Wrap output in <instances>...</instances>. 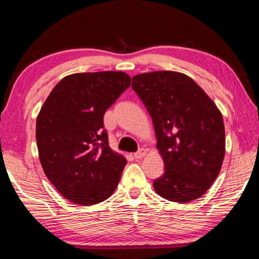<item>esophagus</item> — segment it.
Instances as JSON below:
<instances>
[{"instance_id":"esophagus-1","label":"esophagus","mask_w":259,"mask_h":259,"mask_svg":"<svg viewBox=\"0 0 259 259\" xmlns=\"http://www.w3.org/2000/svg\"><path fill=\"white\" fill-rule=\"evenodd\" d=\"M145 154H146L145 150H143V148H142V150H139L137 153H135V154H134V157H135L136 160H138V159H142V157L145 156Z\"/></svg>"}]
</instances>
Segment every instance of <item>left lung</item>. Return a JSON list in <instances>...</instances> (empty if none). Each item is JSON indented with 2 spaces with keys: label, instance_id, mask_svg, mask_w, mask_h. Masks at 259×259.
Here are the masks:
<instances>
[{
  "label": "left lung",
  "instance_id": "1",
  "mask_svg": "<svg viewBox=\"0 0 259 259\" xmlns=\"http://www.w3.org/2000/svg\"><path fill=\"white\" fill-rule=\"evenodd\" d=\"M133 89L151 114L164 163L155 192L174 202L199 199L216 181L225 156L223 115L190 76L156 71L133 77Z\"/></svg>",
  "mask_w": 259,
  "mask_h": 259
}]
</instances>
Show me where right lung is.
Masks as SVG:
<instances>
[{"instance_id":"add662e5","label":"right lung","mask_w":259,"mask_h":259,"mask_svg":"<svg viewBox=\"0 0 259 259\" xmlns=\"http://www.w3.org/2000/svg\"><path fill=\"white\" fill-rule=\"evenodd\" d=\"M130 84L124 72L71 74L42 105L38 159L52 185L73 203L103 202L119 185L126 160L108 145L104 114Z\"/></svg>"}]
</instances>
